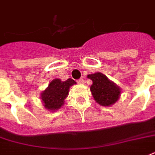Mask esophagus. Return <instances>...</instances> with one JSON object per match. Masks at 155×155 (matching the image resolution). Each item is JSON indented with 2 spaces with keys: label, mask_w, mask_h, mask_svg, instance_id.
Masks as SVG:
<instances>
[{
  "label": "esophagus",
  "mask_w": 155,
  "mask_h": 155,
  "mask_svg": "<svg viewBox=\"0 0 155 155\" xmlns=\"http://www.w3.org/2000/svg\"><path fill=\"white\" fill-rule=\"evenodd\" d=\"M77 82H78V84H83L84 81H83V79L82 78H80V79H78V81H77Z\"/></svg>",
  "instance_id": "obj_1"
}]
</instances>
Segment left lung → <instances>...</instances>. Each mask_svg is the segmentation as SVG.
Segmentation results:
<instances>
[{
  "instance_id": "obj_1",
  "label": "left lung",
  "mask_w": 155,
  "mask_h": 155,
  "mask_svg": "<svg viewBox=\"0 0 155 155\" xmlns=\"http://www.w3.org/2000/svg\"><path fill=\"white\" fill-rule=\"evenodd\" d=\"M92 80L91 91L95 101L102 106H109L114 104L120 95V88L116 86L103 73H95L88 75Z\"/></svg>"
}]
</instances>
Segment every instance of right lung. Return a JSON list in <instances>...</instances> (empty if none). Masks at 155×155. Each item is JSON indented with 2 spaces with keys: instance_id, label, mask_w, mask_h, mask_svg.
Masks as SVG:
<instances>
[{
  "instance_id": "add662e5",
  "label": "right lung",
  "mask_w": 155,
  "mask_h": 155,
  "mask_svg": "<svg viewBox=\"0 0 155 155\" xmlns=\"http://www.w3.org/2000/svg\"><path fill=\"white\" fill-rule=\"evenodd\" d=\"M76 82L72 78L62 82L60 79H54L48 87L41 93V100L45 108L50 110H55L62 106L65 98L68 96V90Z\"/></svg>"
}]
</instances>
